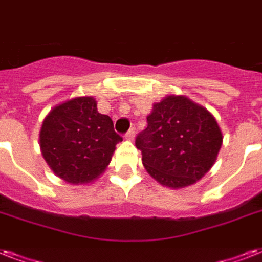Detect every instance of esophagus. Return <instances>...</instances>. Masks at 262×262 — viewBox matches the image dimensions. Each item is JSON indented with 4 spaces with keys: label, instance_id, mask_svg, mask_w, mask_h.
I'll use <instances>...</instances> for the list:
<instances>
[{
    "label": "esophagus",
    "instance_id": "esophagus-1",
    "mask_svg": "<svg viewBox=\"0 0 262 262\" xmlns=\"http://www.w3.org/2000/svg\"><path fill=\"white\" fill-rule=\"evenodd\" d=\"M134 137H135V129L134 128H131L128 133L125 134V139H128V141H133Z\"/></svg>",
    "mask_w": 262,
    "mask_h": 262
}]
</instances>
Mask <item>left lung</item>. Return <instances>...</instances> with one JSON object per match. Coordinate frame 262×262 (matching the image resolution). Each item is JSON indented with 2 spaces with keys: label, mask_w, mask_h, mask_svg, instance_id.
Here are the masks:
<instances>
[{
  "label": "left lung",
  "mask_w": 262,
  "mask_h": 262,
  "mask_svg": "<svg viewBox=\"0 0 262 262\" xmlns=\"http://www.w3.org/2000/svg\"><path fill=\"white\" fill-rule=\"evenodd\" d=\"M222 143L213 115L186 95H167L154 103L147 127L135 141L147 173L169 188L196 183L213 167Z\"/></svg>",
  "instance_id": "obj_1"
}]
</instances>
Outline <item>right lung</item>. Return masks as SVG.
I'll return each mask as SVG.
<instances>
[{
    "instance_id": "1",
    "label": "right lung",
    "mask_w": 262,
    "mask_h": 262,
    "mask_svg": "<svg viewBox=\"0 0 262 262\" xmlns=\"http://www.w3.org/2000/svg\"><path fill=\"white\" fill-rule=\"evenodd\" d=\"M121 141L112 119L101 115L94 97L89 95L56 105L39 133L45 161L70 184H87L102 175Z\"/></svg>"
}]
</instances>
